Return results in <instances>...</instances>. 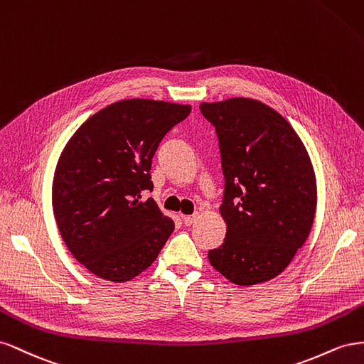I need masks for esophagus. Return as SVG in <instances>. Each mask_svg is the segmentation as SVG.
Masks as SVG:
<instances>
[{
  "label": "esophagus",
  "instance_id": "1",
  "mask_svg": "<svg viewBox=\"0 0 364 364\" xmlns=\"http://www.w3.org/2000/svg\"><path fill=\"white\" fill-rule=\"evenodd\" d=\"M196 218H198V215H183V223L186 224V225H192L195 221H196Z\"/></svg>",
  "mask_w": 364,
  "mask_h": 364
}]
</instances>
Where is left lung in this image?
Instances as JSON below:
<instances>
[{
	"label": "left lung",
	"mask_w": 364,
	"mask_h": 364,
	"mask_svg": "<svg viewBox=\"0 0 364 364\" xmlns=\"http://www.w3.org/2000/svg\"><path fill=\"white\" fill-rule=\"evenodd\" d=\"M200 109L218 134L225 180V240L207 257L236 285L267 282L289 265L313 227V163L291 124L262 102L232 97Z\"/></svg>",
	"instance_id": "1"
}]
</instances>
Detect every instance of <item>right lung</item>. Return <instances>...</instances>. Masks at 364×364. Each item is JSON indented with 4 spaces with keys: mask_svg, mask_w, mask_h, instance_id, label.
<instances>
[{
    "mask_svg": "<svg viewBox=\"0 0 364 364\" xmlns=\"http://www.w3.org/2000/svg\"><path fill=\"white\" fill-rule=\"evenodd\" d=\"M192 107L163 100L111 103L79 127L58 160L51 203L70 253L88 272L127 282L157 259L173 221L141 191L166 132Z\"/></svg>",
    "mask_w": 364,
    "mask_h": 364,
    "instance_id": "1",
    "label": "right lung"
}]
</instances>
